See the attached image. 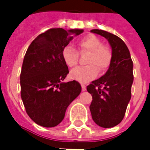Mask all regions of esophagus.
<instances>
[{
  "label": "esophagus",
  "mask_w": 150,
  "mask_h": 150,
  "mask_svg": "<svg viewBox=\"0 0 150 150\" xmlns=\"http://www.w3.org/2000/svg\"><path fill=\"white\" fill-rule=\"evenodd\" d=\"M82 91H86V86L84 84H81Z\"/></svg>",
  "instance_id": "1"
}]
</instances>
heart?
<instances>
[{
    "label": "heart",
    "mask_w": 150,
    "mask_h": 150,
    "mask_svg": "<svg viewBox=\"0 0 150 150\" xmlns=\"http://www.w3.org/2000/svg\"><path fill=\"white\" fill-rule=\"evenodd\" d=\"M80 54H89L87 63L88 66L78 67L70 72V77L77 81L86 83L96 77L98 71L104 74L109 67L112 61V51L102 41L93 34L82 38L77 42ZM62 59L66 65L73 68L78 65L79 54L71 46H66L62 50Z\"/></svg>",
    "instance_id": "obj_1"
}]
</instances>
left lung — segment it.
<instances>
[{
  "label": "left lung",
  "instance_id": "1",
  "mask_svg": "<svg viewBox=\"0 0 150 150\" xmlns=\"http://www.w3.org/2000/svg\"><path fill=\"white\" fill-rule=\"evenodd\" d=\"M108 41L112 61L105 75L91 82L87 90L92 95L91 117L102 128H112L122 121L131 99L133 82L132 59L128 47L116 35L102 30H91Z\"/></svg>",
  "mask_w": 150,
  "mask_h": 150
}]
</instances>
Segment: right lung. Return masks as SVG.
Here are the masks:
<instances>
[{
    "label": "right lung",
    "instance_id": "obj_1",
    "mask_svg": "<svg viewBox=\"0 0 150 150\" xmlns=\"http://www.w3.org/2000/svg\"><path fill=\"white\" fill-rule=\"evenodd\" d=\"M83 30L50 29L31 42L20 75L21 96L28 116L38 125L51 128L61 123L67 108L81 92L78 82L62 83L69 73L62 50Z\"/></svg>",
    "mask_w": 150,
    "mask_h": 150
}]
</instances>
